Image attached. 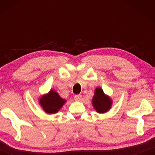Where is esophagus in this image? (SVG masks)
Returning a JSON list of instances; mask_svg holds the SVG:
<instances>
[{
	"mask_svg": "<svg viewBox=\"0 0 155 155\" xmlns=\"http://www.w3.org/2000/svg\"><path fill=\"white\" fill-rule=\"evenodd\" d=\"M82 97L81 94H77V95H75V101H80L82 100Z\"/></svg>",
	"mask_w": 155,
	"mask_h": 155,
	"instance_id": "esophagus-1",
	"label": "esophagus"
}]
</instances>
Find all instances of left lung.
I'll return each instance as SVG.
<instances>
[{"instance_id": "1", "label": "left lung", "mask_w": 155, "mask_h": 155, "mask_svg": "<svg viewBox=\"0 0 155 155\" xmlns=\"http://www.w3.org/2000/svg\"><path fill=\"white\" fill-rule=\"evenodd\" d=\"M92 106L99 114H104L109 111L111 108L112 101L109 96L104 92L101 87H97L94 90V94L92 98Z\"/></svg>"}]
</instances>
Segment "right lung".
Wrapping results in <instances>:
<instances>
[{
    "mask_svg": "<svg viewBox=\"0 0 155 155\" xmlns=\"http://www.w3.org/2000/svg\"><path fill=\"white\" fill-rule=\"evenodd\" d=\"M66 100L61 98L58 93L54 90H51L47 94L40 97L39 103L42 109L48 114H54L58 112Z\"/></svg>",
    "mask_w": 155,
    "mask_h": 155,
    "instance_id": "1",
    "label": "right lung"
}]
</instances>
